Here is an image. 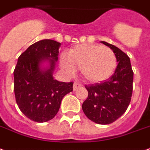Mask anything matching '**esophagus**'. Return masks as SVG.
<instances>
[{
  "instance_id": "34e87169",
  "label": "esophagus",
  "mask_w": 150,
  "mask_h": 150,
  "mask_svg": "<svg viewBox=\"0 0 150 150\" xmlns=\"http://www.w3.org/2000/svg\"><path fill=\"white\" fill-rule=\"evenodd\" d=\"M81 86V85L78 82H74V90H76V88H80Z\"/></svg>"
}]
</instances>
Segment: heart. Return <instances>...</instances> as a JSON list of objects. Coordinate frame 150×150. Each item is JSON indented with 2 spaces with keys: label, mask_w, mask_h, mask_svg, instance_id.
<instances>
[{
  "label": "heart",
  "mask_w": 150,
  "mask_h": 150,
  "mask_svg": "<svg viewBox=\"0 0 150 150\" xmlns=\"http://www.w3.org/2000/svg\"><path fill=\"white\" fill-rule=\"evenodd\" d=\"M64 73L73 75L80 69L90 83H100L112 76L117 66V57L112 50L99 45H81L74 47L60 58Z\"/></svg>",
  "instance_id": "heart-1"
}]
</instances>
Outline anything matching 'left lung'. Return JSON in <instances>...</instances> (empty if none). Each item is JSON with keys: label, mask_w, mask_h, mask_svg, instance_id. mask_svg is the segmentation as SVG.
<instances>
[{"label": "left lung", "mask_w": 150, "mask_h": 150, "mask_svg": "<svg viewBox=\"0 0 150 150\" xmlns=\"http://www.w3.org/2000/svg\"><path fill=\"white\" fill-rule=\"evenodd\" d=\"M118 62L114 74L102 82L86 86L88 98L82 104L86 117L100 125L111 124L121 117L130 103L133 72L129 57L113 45L105 41Z\"/></svg>", "instance_id": "1"}]
</instances>
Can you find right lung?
I'll return each mask as SVG.
<instances>
[{"label": "right lung", "mask_w": 150, "mask_h": 150, "mask_svg": "<svg viewBox=\"0 0 150 150\" xmlns=\"http://www.w3.org/2000/svg\"><path fill=\"white\" fill-rule=\"evenodd\" d=\"M61 43L45 39L33 44L18 57L14 69L16 101L24 115L36 122H46L58 112L62 98L73 91L74 82H61L52 73ZM44 61L49 66L42 69Z\"/></svg>", "instance_id": "1"}]
</instances>
